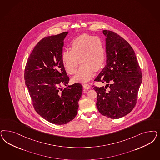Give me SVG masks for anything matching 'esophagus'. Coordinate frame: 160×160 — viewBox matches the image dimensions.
I'll return each mask as SVG.
<instances>
[{"label":"esophagus","instance_id":"obj_1","mask_svg":"<svg viewBox=\"0 0 160 160\" xmlns=\"http://www.w3.org/2000/svg\"><path fill=\"white\" fill-rule=\"evenodd\" d=\"M83 87L84 89H89V88H90V85L88 83H84L83 85Z\"/></svg>","mask_w":160,"mask_h":160}]
</instances>
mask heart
<instances>
[{"instance_id":"heart-1","label":"heart","mask_w":160,"mask_h":160,"mask_svg":"<svg viewBox=\"0 0 160 160\" xmlns=\"http://www.w3.org/2000/svg\"><path fill=\"white\" fill-rule=\"evenodd\" d=\"M70 47L71 49L62 52L64 68L69 74H73L77 71L79 60L81 65L73 80L87 82L92 78L94 70L97 71L103 65L105 57L103 41L98 36L83 34L72 41Z\"/></svg>"}]
</instances>
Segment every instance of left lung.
Masks as SVG:
<instances>
[{
	"instance_id": "left-lung-1",
	"label": "left lung",
	"mask_w": 160,
	"mask_h": 160,
	"mask_svg": "<svg viewBox=\"0 0 160 160\" xmlns=\"http://www.w3.org/2000/svg\"><path fill=\"white\" fill-rule=\"evenodd\" d=\"M103 33L106 37L107 65L94 81L107 84L105 87L93 85L97 93L96 104L103 116L118 119L135 107L142 75L128 42L112 31L103 30Z\"/></svg>"
}]
</instances>
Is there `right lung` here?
<instances>
[{"mask_svg":"<svg viewBox=\"0 0 160 160\" xmlns=\"http://www.w3.org/2000/svg\"><path fill=\"white\" fill-rule=\"evenodd\" d=\"M65 32L39 42L26 62L25 84L36 112L49 122L63 125L75 118L82 85L68 86L69 77L62 59Z\"/></svg>","mask_w":160,"mask_h":160,"instance_id":"1","label":"right lung"}]
</instances>
